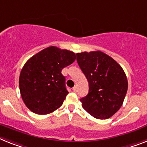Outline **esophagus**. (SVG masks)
<instances>
[{
  "instance_id": "obj_1",
  "label": "esophagus",
  "mask_w": 147,
  "mask_h": 147,
  "mask_svg": "<svg viewBox=\"0 0 147 147\" xmlns=\"http://www.w3.org/2000/svg\"><path fill=\"white\" fill-rule=\"evenodd\" d=\"M73 91H74V92H76V91H77V88H76V86H74V88H73Z\"/></svg>"
}]
</instances>
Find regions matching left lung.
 <instances>
[{
	"instance_id": "left-lung-1",
	"label": "left lung",
	"mask_w": 147,
	"mask_h": 147,
	"mask_svg": "<svg viewBox=\"0 0 147 147\" xmlns=\"http://www.w3.org/2000/svg\"><path fill=\"white\" fill-rule=\"evenodd\" d=\"M76 61L88 82V93L80 101L94 118L106 119L122 107L128 80L122 67L108 55L94 51L76 53Z\"/></svg>"
}]
</instances>
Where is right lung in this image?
I'll use <instances>...</instances> for the list:
<instances>
[{"mask_svg": "<svg viewBox=\"0 0 147 147\" xmlns=\"http://www.w3.org/2000/svg\"><path fill=\"white\" fill-rule=\"evenodd\" d=\"M75 59L76 55L71 51L49 47L27 61L19 83L22 98L29 110L46 115L62 105L68 92L61 71Z\"/></svg>", "mask_w": 147, "mask_h": 147, "instance_id": "obj_1", "label": "right lung"}]
</instances>
